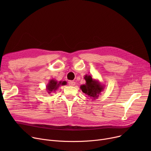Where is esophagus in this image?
Wrapping results in <instances>:
<instances>
[{
  "label": "esophagus",
  "instance_id": "34e87169",
  "mask_svg": "<svg viewBox=\"0 0 151 151\" xmlns=\"http://www.w3.org/2000/svg\"><path fill=\"white\" fill-rule=\"evenodd\" d=\"M75 81H70L68 82V84L70 86H74L75 85Z\"/></svg>",
  "mask_w": 151,
  "mask_h": 151
}]
</instances>
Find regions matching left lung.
I'll return each mask as SVG.
<instances>
[{
    "instance_id": "left-lung-1",
    "label": "left lung",
    "mask_w": 151,
    "mask_h": 151,
    "mask_svg": "<svg viewBox=\"0 0 151 151\" xmlns=\"http://www.w3.org/2000/svg\"><path fill=\"white\" fill-rule=\"evenodd\" d=\"M86 84L81 85L80 89L86 95L93 100L97 99L101 92L104 91L105 85L102 84L98 80L93 79L91 75H85Z\"/></svg>"
}]
</instances>
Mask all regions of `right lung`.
<instances>
[{
  "mask_svg": "<svg viewBox=\"0 0 151 151\" xmlns=\"http://www.w3.org/2000/svg\"><path fill=\"white\" fill-rule=\"evenodd\" d=\"M67 84V81H60L58 82L57 80H54V79H51L49 81V83L47 84L46 89L47 92L48 93H51L52 92H55L56 91L60 86H64Z\"/></svg>",
  "mask_w": 151,
  "mask_h": 151,
  "instance_id": "1",
  "label": "right lung"
}]
</instances>
